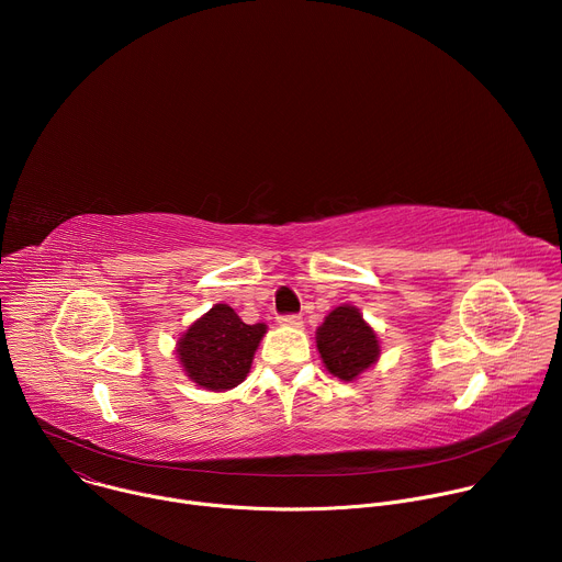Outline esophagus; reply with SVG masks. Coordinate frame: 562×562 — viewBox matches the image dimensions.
<instances>
[{"label": "esophagus", "mask_w": 562, "mask_h": 562, "mask_svg": "<svg viewBox=\"0 0 562 562\" xmlns=\"http://www.w3.org/2000/svg\"><path fill=\"white\" fill-rule=\"evenodd\" d=\"M278 319H280V325H284V327H300V325H302V317H300V315H295V313L280 315Z\"/></svg>", "instance_id": "esophagus-1"}]
</instances>
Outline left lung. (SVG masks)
Instances as JSON below:
<instances>
[{
	"mask_svg": "<svg viewBox=\"0 0 562 562\" xmlns=\"http://www.w3.org/2000/svg\"><path fill=\"white\" fill-rule=\"evenodd\" d=\"M315 342L329 373L345 382L356 380L380 358L375 331L351 304L336 306L325 317V323L315 331Z\"/></svg>",
	"mask_w": 562,
	"mask_h": 562,
	"instance_id": "left-lung-1",
	"label": "left lung"
}]
</instances>
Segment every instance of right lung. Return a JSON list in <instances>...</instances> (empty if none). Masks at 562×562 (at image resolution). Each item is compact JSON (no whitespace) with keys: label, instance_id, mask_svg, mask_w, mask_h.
Wrapping results in <instances>:
<instances>
[{"label":"right lung","instance_id":"right-lung-1","mask_svg":"<svg viewBox=\"0 0 562 562\" xmlns=\"http://www.w3.org/2000/svg\"><path fill=\"white\" fill-rule=\"evenodd\" d=\"M267 325H247L228 304H215L182 334L178 358L202 389L226 391L245 382Z\"/></svg>","mask_w":562,"mask_h":562}]
</instances>
